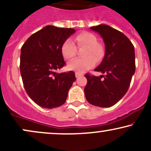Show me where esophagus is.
I'll use <instances>...</instances> for the list:
<instances>
[{
    "label": "esophagus",
    "instance_id": "1",
    "mask_svg": "<svg viewBox=\"0 0 151 151\" xmlns=\"http://www.w3.org/2000/svg\"><path fill=\"white\" fill-rule=\"evenodd\" d=\"M83 76L82 73H78V72L76 73V78L81 77V76Z\"/></svg>",
    "mask_w": 151,
    "mask_h": 151
}]
</instances>
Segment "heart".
Masks as SVG:
<instances>
[{"instance_id":"b5f03b06","label":"heart","mask_w":151,"mask_h":151,"mask_svg":"<svg viewBox=\"0 0 151 151\" xmlns=\"http://www.w3.org/2000/svg\"><path fill=\"white\" fill-rule=\"evenodd\" d=\"M75 40L78 47L86 46L83 52V58L75 59L68 64L69 70L78 73H83L95 65L96 61H100L104 56V49L101 45L97 43V38L92 33H81L75 37ZM61 54L66 59L73 58L77 52V48L71 39L68 38L61 46Z\"/></svg>"}]
</instances>
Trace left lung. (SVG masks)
I'll list each match as a JSON object with an SVG mask.
<instances>
[{
	"label": "left lung",
	"mask_w": 151,
	"mask_h": 151,
	"mask_svg": "<svg viewBox=\"0 0 151 151\" xmlns=\"http://www.w3.org/2000/svg\"><path fill=\"white\" fill-rule=\"evenodd\" d=\"M90 29L99 33L105 44L103 60L94 69L105 76L85 74V97L92 105L109 108L120 101L129 89L135 73L134 47L125 35L109 26L100 24Z\"/></svg>",
	"instance_id": "left-lung-1"
}]
</instances>
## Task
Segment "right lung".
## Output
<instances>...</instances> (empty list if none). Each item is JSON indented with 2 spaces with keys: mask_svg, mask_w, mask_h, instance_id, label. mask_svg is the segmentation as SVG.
Listing matches in <instances>:
<instances>
[{
  "mask_svg": "<svg viewBox=\"0 0 151 151\" xmlns=\"http://www.w3.org/2000/svg\"><path fill=\"white\" fill-rule=\"evenodd\" d=\"M76 32L73 29L47 26L31 35L21 48L20 72L28 95L44 109H53L66 102L76 81L73 71L56 73L66 64L61 46Z\"/></svg>",
  "mask_w": 151,
  "mask_h": 151,
  "instance_id": "1",
  "label": "right lung"
}]
</instances>
